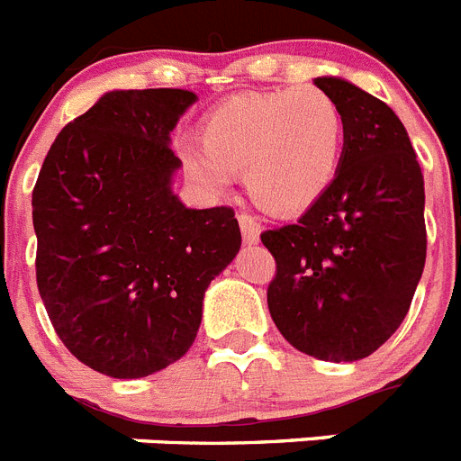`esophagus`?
<instances>
[{
    "instance_id": "1",
    "label": "esophagus",
    "mask_w": 461,
    "mask_h": 461,
    "mask_svg": "<svg viewBox=\"0 0 461 461\" xmlns=\"http://www.w3.org/2000/svg\"><path fill=\"white\" fill-rule=\"evenodd\" d=\"M239 224H241V234L243 241L249 243V246H255V243L260 241V222L250 215H239Z\"/></svg>"
}]
</instances>
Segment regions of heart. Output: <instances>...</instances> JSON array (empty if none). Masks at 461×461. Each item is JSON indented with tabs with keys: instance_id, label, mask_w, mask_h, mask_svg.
Listing matches in <instances>:
<instances>
[{
	"instance_id": "b5f03b06",
	"label": "heart",
	"mask_w": 461,
	"mask_h": 461,
	"mask_svg": "<svg viewBox=\"0 0 461 461\" xmlns=\"http://www.w3.org/2000/svg\"><path fill=\"white\" fill-rule=\"evenodd\" d=\"M203 145H183L189 177L201 187H230L243 173L250 199L276 215H293L326 194L344 147V114L316 86L239 95L211 112Z\"/></svg>"
}]
</instances>
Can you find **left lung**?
<instances>
[{"label": "left lung", "mask_w": 461, "mask_h": 461, "mask_svg": "<svg viewBox=\"0 0 461 461\" xmlns=\"http://www.w3.org/2000/svg\"><path fill=\"white\" fill-rule=\"evenodd\" d=\"M314 84L344 114L342 158L297 224L262 234L276 260L267 304L297 351L358 361L403 323L424 272V177L392 107L342 77Z\"/></svg>", "instance_id": "1"}]
</instances>
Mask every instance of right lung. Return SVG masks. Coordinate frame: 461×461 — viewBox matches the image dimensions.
<instances>
[{"mask_svg": "<svg viewBox=\"0 0 461 461\" xmlns=\"http://www.w3.org/2000/svg\"><path fill=\"white\" fill-rule=\"evenodd\" d=\"M194 91H107L68 123L32 192L37 285L88 368L138 380L194 342L203 295L239 249L231 208H187L171 133Z\"/></svg>", "mask_w": 461, "mask_h": 461, "instance_id": "1", "label": "right lung"}]
</instances>
